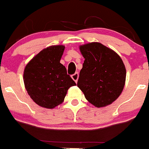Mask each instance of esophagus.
I'll return each instance as SVG.
<instances>
[{"label": "esophagus", "instance_id": "obj_1", "mask_svg": "<svg viewBox=\"0 0 149 149\" xmlns=\"http://www.w3.org/2000/svg\"><path fill=\"white\" fill-rule=\"evenodd\" d=\"M78 77H79V74L77 73V72H76V73H74V74H72V78L73 79L74 81H75V83H77V80H78Z\"/></svg>", "mask_w": 149, "mask_h": 149}]
</instances>
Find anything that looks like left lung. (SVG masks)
Wrapping results in <instances>:
<instances>
[{
    "mask_svg": "<svg viewBox=\"0 0 149 149\" xmlns=\"http://www.w3.org/2000/svg\"><path fill=\"white\" fill-rule=\"evenodd\" d=\"M85 61L77 86L86 100L97 107L110 104L120 96L126 80V68L116 52L98 42L80 47Z\"/></svg>",
    "mask_w": 149,
    "mask_h": 149,
    "instance_id": "obj_1",
    "label": "left lung"
}]
</instances>
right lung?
I'll list each match as a JSON object with an SVG mask.
<instances>
[{
  "instance_id": "right-lung-1",
  "label": "right lung",
  "mask_w": 149,
  "mask_h": 149,
  "mask_svg": "<svg viewBox=\"0 0 149 149\" xmlns=\"http://www.w3.org/2000/svg\"><path fill=\"white\" fill-rule=\"evenodd\" d=\"M64 48L63 45L45 48L25 66V88L31 98L41 107L52 109L61 104L68 89L76 85L60 63Z\"/></svg>"
}]
</instances>
